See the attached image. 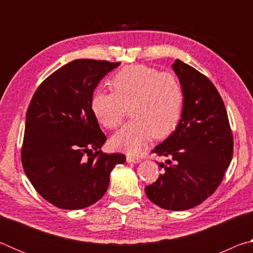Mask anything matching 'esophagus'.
I'll list each match as a JSON object with an SVG mask.
<instances>
[{
  "label": "esophagus",
  "instance_id": "obj_1",
  "mask_svg": "<svg viewBox=\"0 0 253 253\" xmlns=\"http://www.w3.org/2000/svg\"><path fill=\"white\" fill-rule=\"evenodd\" d=\"M126 160L128 163H139L140 162V158L135 157V156H130V155H127Z\"/></svg>",
  "mask_w": 253,
  "mask_h": 253
}]
</instances>
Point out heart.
<instances>
[{
	"instance_id": "obj_1",
	"label": "heart",
	"mask_w": 253,
	"mask_h": 253,
	"mask_svg": "<svg viewBox=\"0 0 253 253\" xmlns=\"http://www.w3.org/2000/svg\"><path fill=\"white\" fill-rule=\"evenodd\" d=\"M114 92L96 90L91 110L98 123L109 129L121 125L130 109L131 121L111 138V146L138 154L152 138H164L174 130L183 107V90L176 77L145 65L123 68L110 80Z\"/></svg>"
}]
</instances>
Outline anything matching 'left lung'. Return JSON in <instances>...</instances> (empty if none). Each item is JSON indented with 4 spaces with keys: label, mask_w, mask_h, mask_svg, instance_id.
<instances>
[{
    "label": "left lung",
    "mask_w": 253,
    "mask_h": 253,
    "mask_svg": "<svg viewBox=\"0 0 253 253\" xmlns=\"http://www.w3.org/2000/svg\"><path fill=\"white\" fill-rule=\"evenodd\" d=\"M172 68L183 90L181 121L152 151L168 161L166 165L160 163L164 173L145 192L160 208L184 211L202 203L219 187L232 160L233 136L215 85L181 60H175Z\"/></svg>",
    "instance_id": "obj_1"
}]
</instances>
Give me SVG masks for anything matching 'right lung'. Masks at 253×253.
I'll return each mask as SVG.
<instances>
[{
  "label": "right lung",
  "instance_id": "1",
  "mask_svg": "<svg viewBox=\"0 0 253 253\" xmlns=\"http://www.w3.org/2000/svg\"><path fill=\"white\" fill-rule=\"evenodd\" d=\"M119 65L74 60L51 74L34 92L21 161L33 187L54 207L79 210L96 203L108 188L111 170L126 161L124 154L100 151L107 137L90 106L97 84Z\"/></svg>",
  "mask_w": 253,
  "mask_h": 253
}]
</instances>
